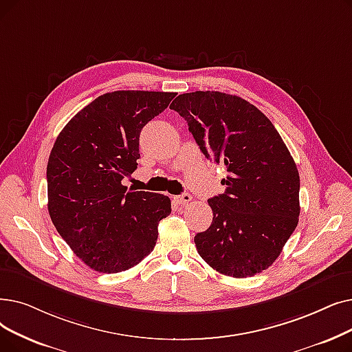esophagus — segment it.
<instances>
[{
    "mask_svg": "<svg viewBox=\"0 0 352 352\" xmlns=\"http://www.w3.org/2000/svg\"><path fill=\"white\" fill-rule=\"evenodd\" d=\"M174 200H175V201H177V204H179V206H186V204H188V203L192 200V197H191L190 194L184 192V194H181V195L174 197Z\"/></svg>",
    "mask_w": 352,
    "mask_h": 352,
    "instance_id": "esophagus-1",
    "label": "esophagus"
}]
</instances>
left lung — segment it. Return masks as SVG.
<instances>
[{
  "mask_svg": "<svg viewBox=\"0 0 352 352\" xmlns=\"http://www.w3.org/2000/svg\"><path fill=\"white\" fill-rule=\"evenodd\" d=\"M187 120L203 154L224 162V194L212 197V223L194 237L197 252L217 272L254 276L279 257L299 221V173L265 113L239 96L192 91L170 106Z\"/></svg>",
  "mask_w": 352,
  "mask_h": 352,
  "instance_id": "left-lung-1",
  "label": "left lung"
}]
</instances>
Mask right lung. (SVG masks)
<instances>
[{
	"instance_id": "add662e5",
	"label": "right lung",
	"mask_w": 352,
	"mask_h": 352,
	"mask_svg": "<svg viewBox=\"0 0 352 352\" xmlns=\"http://www.w3.org/2000/svg\"><path fill=\"white\" fill-rule=\"evenodd\" d=\"M175 94L116 90L90 102L58 133L47 164L49 214L73 253L100 273L138 265L155 248L171 200L128 191L140 135Z\"/></svg>"
}]
</instances>
